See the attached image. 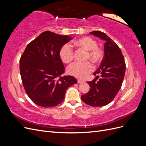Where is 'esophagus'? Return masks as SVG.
I'll use <instances>...</instances> for the list:
<instances>
[{"instance_id": "obj_1", "label": "esophagus", "mask_w": 146, "mask_h": 146, "mask_svg": "<svg viewBox=\"0 0 146 146\" xmlns=\"http://www.w3.org/2000/svg\"><path fill=\"white\" fill-rule=\"evenodd\" d=\"M77 82H78V83H83L84 81H83V80H80V79H78V80H77Z\"/></svg>"}]
</instances>
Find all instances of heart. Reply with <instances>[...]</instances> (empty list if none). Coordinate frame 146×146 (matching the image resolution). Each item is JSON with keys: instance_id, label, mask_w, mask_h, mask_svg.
Instances as JSON below:
<instances>
[{"instance_id": "1", "label": "heart", "mask_w": 146, "mask_h": 146, "mask_svg": "<svg viewBox=\"0 0 146 146\" xmlns=\"http://www.w3.org/2000/svg\"><path fill=\"white\" fill-rule=\"evenodd\" d=\"M74 44L88 51L87 58H90L94 63H98L102 58L103 54L100 48L98 47V43L89 36L81 38L74 42ZM61 60L64 63H69L74 58V53L72 48L68 44H64L61 47L59 52ZM94 69V66L90 61L85 63H74L68 69V72L70 76L78 78H86Z\"/></svg>"}]
</instances>
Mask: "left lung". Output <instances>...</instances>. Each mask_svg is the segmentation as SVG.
Returning <instances> with one entry per match:
<instances>
[{"label": "left lung", "instance_id": "8db88e82", "mask_svg": "<svg viewBox=\"0 0 146 146\" xmlns=\"http://www.w3.org/2000/svg\"><path fill=\"white\" fill-rule=\"evenodd\" d=\"M90 33L105 41L104 56L99 69L93 73L96 79L87 82L91 88L81 99L92 107H102L111 102L121 89L125 73V63L120 48L107 35L99 31ZM99 74L101 78L96 82Z\"/></svg>", "mask_w": 146, "mask_h": 146}]
</instances>
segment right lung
Returning a JSON list of instances; mask_svg holds the SVG:
<instances>
[{"label":"right lung","instance_id":"obj_1","mask_svg":"<svg viewBox=\"0 0 146 146\" xmlns=\"http://www.w3.org/2000/svg\"><path fill=\"white\" fill-rule=\"evenodd\" d=\"M72 39L46 31L30 42L22 55V82L26 93L37 105L49 108L61 104L68 88L77 83L73 76H61L64 67L59 52Z\"/></svg>","mask_w":146,"mask_h":146}]
</instances>
